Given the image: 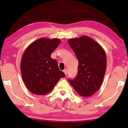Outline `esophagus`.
Masks as SVG:
<instances>
[{
    "label": "esophagus",
    "mask_w": 128,
    "mask_h": 128,
    "mask_svg": "<svg viewBox=\"0 0 128 128\" xmlns=\"http://www.w3.org/2000/svg\"><path fill=\"white\" fill-rule=\"evenodd\" d=\"M64 74H65L66 76H67L68 74V70L67 69H64Z\"/></svg>",
    "instance_id": "34e87169"
}]
</instances>
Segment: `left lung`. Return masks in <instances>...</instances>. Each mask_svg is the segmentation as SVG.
Listing matches in <instances>:
<instances>
[{
	"label": "left lung",
	"mask_w": 128,
	"mask_h": 128,
	"mask_svg": "<svg viewBox=\"0 0 128 128\" xmlns=\"http://www.w3.org/2000/svg\"><path fill=\"white\" fill-rule=\"evenodd\" d=\"M68 43L78 61V75L74 79L69 80V83L80 96L90 97L102 84L106 69V52L86 36L70 38Z\"/></svg>",
	"instance_id": "1"
}]
</instances>
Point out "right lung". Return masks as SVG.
<instances>
[{"mask_svg": "<svg viewBox=\"0 0 128 128\" xmlns=\"http://www.w3.org/2000/svg\"><path fill=\"white\" fill-rule=\"evenodd\" d=\"M60 42L58 38H41L28 45L22 55L20 70L22 80L30 92L45 95L65 76L50 57Z\"/></svg>", "mask_w": 128, "mask_h": 128, "instance_id": "1", "label": "right lung"}]
</instances>
